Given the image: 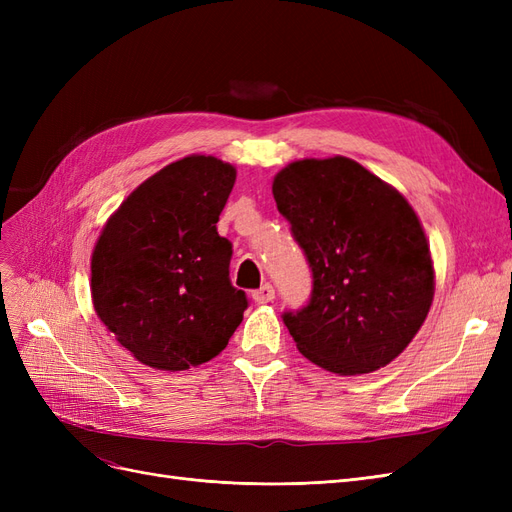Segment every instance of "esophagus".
I'll use <instances>...</instances> for the list:
<instances>
[{
	"mask_svg": "<svg viewBox=\"0 0 512 512\" xmlns=\"http://www.w3.org/2000/svg\"><path fill=\"white\" fill-rule=\"evenodd\" d=\"M252 299L262 305V303H269L275 299V288L271 284H262L258 290L252 292Z\"/></svg>",
	"mask_w": 512,
	"mask_h": 512,
	"instance_id": "34e87169",
	"label": "esophagus"
}]
</instances>
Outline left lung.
Wrapping results in <instances>:
<instances>
[{"mask_svg":"<svg viewBox=\"0 0 512 512\" xmlns=\"http://www.w3.org/2000/svg\"><path fill=\"white\" fill-rule=\"evenodd\" d=\"M273 198L314 275L309 303L284 314L299 352L339 376L389 365L423 327L436 290L412 205L344 156L290 162Z\"/></svg>","mask_w":512,"mask_h":512,"instance_id":"8db88e82","label":"left lung"}]
</instances>
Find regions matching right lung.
<instances>
[{"label":"right lung","instance_id":"add662e5","mask_svg":"<svg viewBox=\"0 0 512 512\" xmlns=\"http://www.w3.org/2000/svg\"><path fill=\"white\" fill-rule=\"evenodd\" d=\"M237 168L213 156L164 166L123 200L91 254V301L136 361L183 371L218 356L247 297L230 284L218 235Z\"/></svg>","mask_w":512,"mask_h":512}]
</instances>
